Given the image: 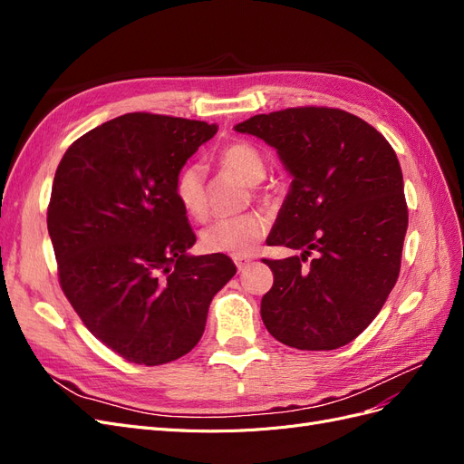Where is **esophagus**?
<instances>
[{"mask_svg":"<svg viewBox=\"0 0 464 464\" xmlns=\"http://www.w3.org/2000/svg\"><path fill=\"white\" fill-rule=\"evenodd\" d=\"M234 263H236V266H237V271L244 273V271L247 269V266L251 265V259H246V257H236V259H234Z\"/></svg>","mask_w":464,"mask_h":464,"instance_id":"obj_1","label":"esophagus"}]
</instances>
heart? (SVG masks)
I'll use <instances>...</instances> for the list:
<instances>
[{
	"instance_id": "1",
	"label": "heart",
	"mask_w": 464,
	"mask_h": 464,
	"mask_svg": "<svg viewBox=\"0 0 464 464\" xmlns=\"http://www.w3.org/2000/svg\"><path fill=\"white\" fill-rule=\"evenodd\" d=\"M218 162L246 181L247 186H257L266 174V162L263 152L249 141L237 139L224 145L218 152ZM174 193L179 207L193 218L203 220L208 213L205 168L199 162H189L178 172L174 179ZM269 230V220L261 213H246L232 218H220L201 230V246L210 254L247 256L257 247Z\"/></svg>"
}]
</instances>
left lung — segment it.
<instances>
[{
    "label": "left lung",
    "mask_w": 464,
    "mask_h": 464,
    "mask_svg": "<svg viewBox=\"0 0 464 464\" xmlns=\"http://www.w3.org/2000/svg\"><path fill=\"white\" fill-rule=\"evenodd\" d=\"M234 130L276 149L292 176L266 244L302 254L263 259L275 275L261 300L266 331L298 350L348 344L401 271L409 208L395 150L368 121L336 108H286Z\"/></svg>",
    "instance_id": "left-lung-1"
}]
</instances>
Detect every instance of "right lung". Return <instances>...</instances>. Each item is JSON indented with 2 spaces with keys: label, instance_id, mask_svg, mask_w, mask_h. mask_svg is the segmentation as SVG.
Wrapping results in <instances>:
<instances>
[{
  "label": "right lung",
  "instance_id": "1",
  "mask_svg": "<svg viewBox=\"0 0 464 464\" xmlns=\"http://www.w3.org/2000/svg\"><path fill=\"white\" fill-rule=\"evenodd\" d=\"M215 123L123 114L69 147L55 170L48 232L62 290L87 329L145 366L199 343L215 294L236 275L195 244L174 179Z\"/></svg>",
  "mask_w": 464,
  "mask_h": 464
}]
</instances>
